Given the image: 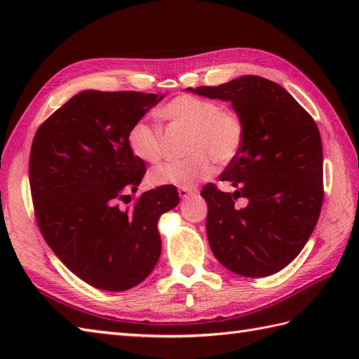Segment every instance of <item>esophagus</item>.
Instances as JSON below:
<instances>
[{
  "label": "esophagus",
  "instance_id": "34e87169",
  "mask_svg": "<svg viewBox=\"0 0 359 359\" xmlns=\"http://www.w3.org/2000/svg\"><path fill=\"white\" fill-rule=\"evenodd\" d=\"M177 193L180 196V199H188V197H193L196 194V191L191 188H179Z\"/></svg>",
  "mask_w": 359,
  "mask_h": 359
}]
</instances>
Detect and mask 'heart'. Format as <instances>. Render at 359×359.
Masks as SVG:
<instances>
[{"label":"heart","instance_id":"obj_1","mask_svg":"<svg viewBox=\"0 0 359 359\" xmlns=\"http://www.w3.org/2000/svg\"><path fill=\"white\" fill-rule=\"evenodd\" d=\"M158 116L172 126L188 129L182 160H171L148 174L154 187L191 188L208 179L219 166L233 163L245 142V125L238 112L222 109L219 102L199 95L182 94L163 104ZM129 151L142 162L156 163L163 154L162 131L147 120H137L126 135Z\"/></svg>","mask_w":359,"mask_h":359}]
</instances>
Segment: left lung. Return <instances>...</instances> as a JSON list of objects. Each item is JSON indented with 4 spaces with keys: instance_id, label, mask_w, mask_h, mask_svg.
<instances>
[{
    "instance_id": "8db88e82",
    "label": "left lung",
    "mask_w": 359,
    "mask_h": 359,
    "mask_svg": "<svg viewBox=\"0 0 359 359\" xmlns=\"http://www.w3.org/2000/svg\"><path fill=\"white\" fill-rule=\"evenodd\" d=\"M188 90L230 102L245 125L241 154L220 174L236 191L208 184L201 193L212 255L241 276L278 273L301 253L323 207V143L315 120L284 88L257 75ZM239 196L249 201L245 209L233 207Z\"/></svg>"
}]
</instances>
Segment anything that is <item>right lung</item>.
<instances>
[{"label": "right lung", "mask_w": 359, "mask_h": 359, "mask_svg": "<svg viewBox=\"0 0 359 359\" xmlns=\"http://www.w3.org/2000/svg\"><path fill=\"white\" fill-rule=\"evenodd\" d=\"M162 97L83 90L35 133L29 184L38 228L60 261L95 288L123 292L148 276L162 250L158 217L179 203L168 185L131 197L147 166L126 135Z\"/></svg>", "instance_id": "right-lung-1"}]
</instances>
